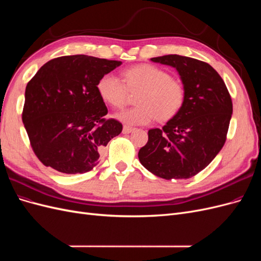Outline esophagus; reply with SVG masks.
I'll list each match as a JSON object with an SVG mask.
<instances>
[{
    "label": "esophagus",
    "mask_w": 261,
    "mask_h": 261,
    "mask_svg": "<svg viewBox=\"0 0 261 261\" xmlns=\"http://www.w3.org/2000/svg\"><path fill=\"white\" fill-rule=\"evenodd\" d=\"M134 130H135V128L129 127V126H127V125H125L124 127H123V134H129V133H132Z\"/></svg>",
    "instance_id": "34e87169"
}]
</instances>
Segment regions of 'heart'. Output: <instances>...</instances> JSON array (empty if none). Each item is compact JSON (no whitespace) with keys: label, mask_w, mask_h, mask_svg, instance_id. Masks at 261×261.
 <instances>
[{"label":"heart","mask_w":261,"mask_h":261,"mask_svg":"<svg viewBox=\"0 0 261 261\" xmlns=\"http://www.w3.org/2000/svg\"><path fill=\"white\" fill-rule=\"evenodd\" d=\"M98 92L106 102L116 109L126 105L128 90H141L137 107L117 113L118 120L127 125H146L156 118L167 121L175 116L185 100V90L164 69L141 64L124 72V82L115 74L102 76L97 85Z\"/></svg>","instance_id":"b5f03b06"}]
</instances>
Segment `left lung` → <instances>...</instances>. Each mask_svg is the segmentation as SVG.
I'll list each match as a JSON object with an SVG mask.
<instances>
[{
	"mask_svg": "<svg viewBox=\"0 0 261 261\" xmlns=\"http://www.w3.org/2000/svg\"><path fill=\"white\" fill-rule=\"evenodd\" d=\"M151 61L177 70L185 100L161 129L148 132V143L138 152L139 161L161 178H189L222 149L233 113L232 99L222 78L206 62L177 54Z\"/></svg>",
	"mask_w": 261,
	"mask_h": 261,
	"instance_id": "left-lung-1",
	"label": "left lung"
}]
</instances>
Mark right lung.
Returning a JSON list of instances; mask_svg holds the SVG:
<instances>
[{
  "instance_id": "add662e5",
  "label": "right lung",
  "mask_w": 261,
  "mask_h": 261,
  "mask_svg": "<svg viewBox=\"0 0 261 261\" xmlns=\"http://www.w3.org/2000/svg\"><path fill=\"white\" fill-rule=\"evenodd\" d=\"M122 62L77 54L45 63L27 84L22 123L31 148L45 167L65 174L91 171L123 125L103 117L100 78Z\"/></svg>"
}]
</instances>
